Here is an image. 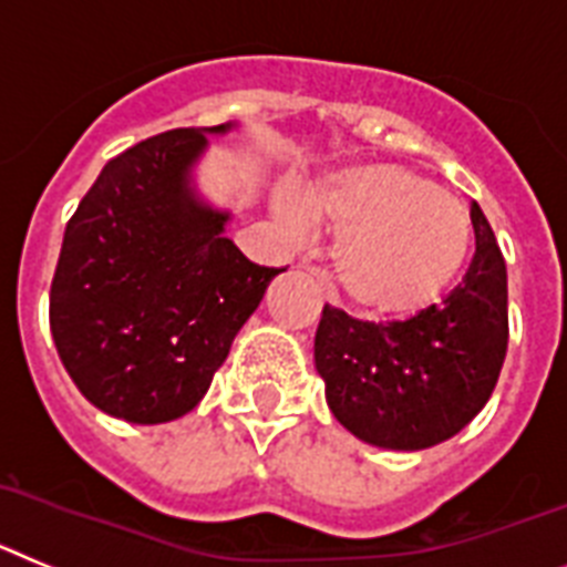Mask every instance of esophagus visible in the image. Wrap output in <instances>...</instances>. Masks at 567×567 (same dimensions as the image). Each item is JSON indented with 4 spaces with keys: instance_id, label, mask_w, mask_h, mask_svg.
<instances>
[{
    "instance_id": "34e87169",
    "label": "esophagus",
    "mask_w": 567,
    "mask_h": 567,
    "mask_svg": "<svg viewBox=\"0 0 567 567\" xmlns=\"http://www.w3.org/2000/svg\"><path fill=\"white\" fill-rule=\"evenodd\" d=\"M308 270H311L313 277H317V279H319V282H322V285H324V277H322V274H319V268H311V265H308Z\"/></svg>"
}]
</instances>
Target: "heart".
<instances>
[{
	"instance_id": "1",
	"label": "heart",
	"mask_w": 567,
	"mask_h": 567,
	"mask_svg": "<svg viewBox=\"0 0 567 567\" xmlns=\"http://www.w3.org/2000/svg\"><path fill=\"white\" fill-rule=\"evenodd\" d=\"M274 214L293 234H305L311 219L337 234L339 288L357 308L388 319L440 302L474 243L471 214L454 194L391 162L339 167L305 188L302 202L277 196Z\"/></svg>"
}]
</instances>
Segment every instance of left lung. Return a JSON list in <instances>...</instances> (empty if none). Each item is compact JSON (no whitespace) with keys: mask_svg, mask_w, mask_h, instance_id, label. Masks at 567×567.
Here are the masks:
<instances>
[{"mask_svg":"<svg viewBox=\"0 0 567 567\" xmlns=\"http://www.w3.org/2000/svg\"><path fill=\"white\" fill-rule=\"evenodd\" d=\"M476 250L442 305L405 322H362L324 305L313 362L339 425L377 447L422 451L485 408L508 351V270L471 205Z\"/></svg>","mask_w":567,"mask_h":567,"instance_id":"left-lung-1","label":"left lung"}]
</instances>
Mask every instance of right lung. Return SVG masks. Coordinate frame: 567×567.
<instances>
[{"instance_id": "obj_1", "label": "right lung", "mask_w": 567, "mask_h": 567, "mask_svg": "<svg viewBox=\"0 0 567 567\" xmlns=\"http://www.w3.org/2000/svg\"><path fill=\"white\" fill-rule=\"evenodd\" d=\"M216 127L151 136L102 167L65 228L51 285L59 359L107 416L159 425L208 393L277 268L225 236L194 167Z\"/></svg>"}]
</instances>
